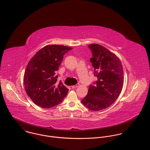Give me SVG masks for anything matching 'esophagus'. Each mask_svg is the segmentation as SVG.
I'll list each match as a JSON object with an SVG mask.
<instances>
[{
	"label": "esophagus",
	"instance_id": "34e87169",
	"mask_svg": "<svg viewBox=\"0 0 150 150\" xmlns=\"http://www.w3.org/2000/svg\"><path fill=\"white\" fill-rule=\"evenodd\" d=\"M79 86V84H77L76 85H75V86H71V88H77L78 86Z\"/></svg>",
	"mask_w": 150,
	"mask_h": 150
}]
</instances>
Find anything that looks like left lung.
<instances>
[{"mask_svg": "<svg viewBox=\"0 0 150 150\" xmlns=\"http://www.w3.org/2000/svg\"><path fill=\"white\" fill-rule=\"evenodd\" d=\"M92 53L90 62L98 80L89 87L81 103L93 111L110 106L118 98L124 84V71L120 59L105 47L91 44L88 45Z\"/></svg>", "mask_w": 150, "mask_h": 150, "instance_id": "8db88e82", "label": "left lung"}]
</instances>
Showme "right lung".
<instances>
[{
	"mask_svg": "<svg viewBox=\"0 0 150 150\" xmlns=\"http://www.w3.org/2000/svg\"><path fill=\"white\" fill-rule=\"evenodd\" d=\"M72 48L61 45H47L30 60L25 71L23 84L26 92L38 106L50 108L59 105L69 89L60 81L56 71L64 54Z\"/></svg>",
	"mask_w": 150,
	"mask_h": 150,
	"instance_id": "add662e5",
	"label": "right lung"
}]
</instances>
